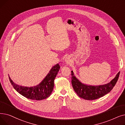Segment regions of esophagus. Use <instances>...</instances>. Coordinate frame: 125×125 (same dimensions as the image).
Here are the masks:
<instances>
[{"label": "esophagus", "instance_id": "obj_1", "mask_svg": "<svg viewBox=\"0 0 125 125\" xmlns=\"http://www.w3.org/2000/svg\"><path fill=\"white\" fill-rule=\"evenodd\" d=\"M65 62H66V63L67 64L69 63V62H70V60H69V59H68V58H66V59H65Z\"/></svg>", "mask_w": 125, "mask_h": 125}]
</instances>
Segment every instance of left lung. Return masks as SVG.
<instances>
[{
    "label": "left lung",
    "instance_id": "obj_1",
    "mask_svg": "<svg viewBox=\"0 0 125 125\" xmlns=\"http://www.w3.org/2000/svg\"><path fill=\"white\" fill-rule=\"evenodd\" d=\"M120 73L118 72L115 78L107 84L94 86L82 83L72 71V84L74 91L81 98L87 100H96L107 94L113 89L118 80Z\"/></svg>",
    "mask_w": 125,
    "mask_h": 125
}]
</instances>
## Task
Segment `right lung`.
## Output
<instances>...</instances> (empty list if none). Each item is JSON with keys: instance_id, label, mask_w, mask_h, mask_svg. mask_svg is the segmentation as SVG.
Wrapping results in <instances>:
<instances>
[{"instance_id": "obj_1", "label": "right lung", "mask_w": 125, "mask_h": 125, "mask_svg": "<svg viewBox=\"0 0 125 125\" xmlns=\"http://www.w3.org/2000/svg\"><path fill=\"white\" fill-rule=\"evenodd\" d=\"M60 68L59 64H56L40 83L31 87L23 86L15 84L9 76V77L10 83L18 93L28 99L40 101L45 99L51 95L54 87V80Z\"/></svg>"}]
</instances>
